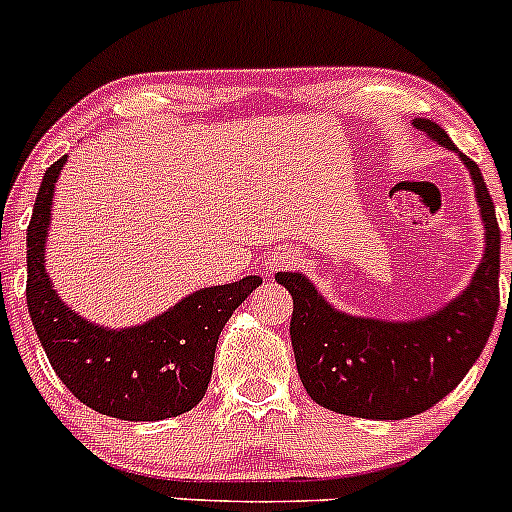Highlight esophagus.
Returning <instances> with one entry per match:
<instances>
[{
	"label": "esophagus",
	"instance_id": "34e87169",
	"mask_svg": "<svg viewBox=\"0 0 512 512\" xmlns=\"http://www.w3.org/2000/svg\"><path fill=\"white\" fill-rule=\"evenodd\" d=\"M297 262V255L292 250H285V247H282V250H275L270 255V260H267V267H270V270H285V267H292Z\"/></svg>",
	"mask_w": 512,
	"mask_h": 512
}]
</instances>
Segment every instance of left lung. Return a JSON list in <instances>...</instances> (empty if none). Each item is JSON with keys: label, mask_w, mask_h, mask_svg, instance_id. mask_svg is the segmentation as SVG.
<instances>
[{"label": "left lung", "mask_w": 512, "mask_h": 512, "mask_svg": "<svg viewBox=\"0 0 512 512\" xmlns=\"http://www.w3.org/2000/svg\"><path fill=\"white\" fill-rule=\"evenodd\" d=\"M413 124L428 140L453 150L475 185L485 250L470 285L430 315L395 322L337 310L302 272L275 275L292 295L290 337L307 395L352 418L403 420L433 408L468 375L498 315L500 227L480 167L458 152L433 119Z\"/></svg>", "instance_id": "8db88e82"}]
</instances>
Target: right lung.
Listing matches in <instances>:
<instances>
[{"label": "right lung", "instance_id": "right-lung-1", "mask_svg": "<svg viewBox=\"0 0 512 512\" xmlns=\"http://www.w3.org/2000/svg\"><path fill=\"white\" fill-rule=\"evenodd\" d=\"M67 155L44 172L27 227V307L34 332L69 393L109 418L165 420L195 408L210 385L220 332L260 275L202 287L135 327L84 320L54 290L44 267L54 185Z\"/></svg>", "mask_w": 512, "mask_h": 512}]
</instances>
